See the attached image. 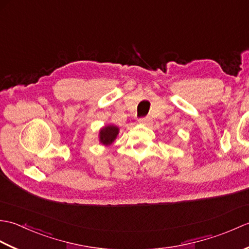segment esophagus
<instances>
[{
	"mask_svg": "<svg viewBox=\"0 0 249 249\" xmlns=\"http://www.w3.org/2000/svg\"><path fill=\"white\" fill-rule=\"evenodd\" d=\"M139 123L141 125H144V126H151L153 124V120L151 118H149V116H147V118L140 119L139 120Z\"/></svg>",
	"mask_w": 249,
	"mask_h": 249,
	"instance_id": "1",
	"label": "esophagus"
}]
</instances>
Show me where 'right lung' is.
<instances>
[{
	"mask_svg": "<svg viewBox=\"0 0 249 249\" xmlns=\"http://www.w3.org/2000/svg\"><path fill=\"white\" fill-rule=\"evenodd\" d=\"M120 133V128L113 124H108L99 129L98 140L102 144L108 146L112 144Z\"/></svg>",
	"mask_w": 249,
	"mask_h": 249,
	"instance_id": "1",
	"label": "right lung"
}]
</instances>
